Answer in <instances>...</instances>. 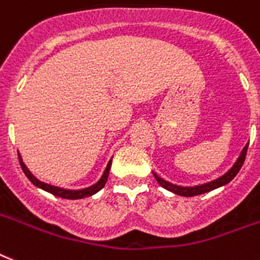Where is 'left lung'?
I'll return each mask as SVG.
<instances>
[{
	"label": "left lung",
	"instance_id": "8db88e82",
	"mask_svg": "<svg viewBox=\"0 0 260 260\" xmlns=\"http://www.w3.org/2000/svg\"><path fill=\"white\" fill-rule=\"evenodd\" d=\"M247 149H248V143H247L246 146L243 147L242 153L236 159V162L232 165V168L228 170L227 173H224L221 177L216 178V180H212V181L205 182V184H201V185H196V186H180L176 185V184H172V182L165 181L164 178H161L158 174H154L155 180L158 182L159 185L165 188L166 190H169V192L174 193V194H178V196H184V197H192V196H197V194H203V193L211 192L213 189L220 188V186L227 185L228 182L232 181L234 178H235L236 174L239 173V170L243 166V162H244V159H246V154H247Z\"/></svg>",
	"mask_w": 260,
	"mask_h": 260
}]
</instances>
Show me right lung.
I'll use <instances>...</instances> for the list:
<instances>
[{
  "label": "right lung",
  "instance_id": "obj_1",
  "mask_svg": "<svg viewBox=\"0 0 260 260\" xmlns=\"http://www.w3.org/2000/svg\"><path fill=\"white\" fill-rule=\"evenodd\" d=\"M18 158H20V165H21L22 170H24L25 176L29 178V181L32 182L33 185L37 186V188L43 189L45 192L52 193V194H55L57 197H61V199H68V200H79V199H84V197H90L92 194H95L96 192H99L103 186L106 185V182H107V177H109L110 173V168H111V162H113V158L110 159L107 166H106L105 172L102 174V177L95 182L94 185L88 186V188H83V189H64L60 188V186H55L51 185V184H47V182L40 181L39 178H36L32 174V172L26 168V165L22 161L21 155L18 153Z\"/></svg>",
  "mask_w": 260,
  "mask_h": 260
}]
</instances>
